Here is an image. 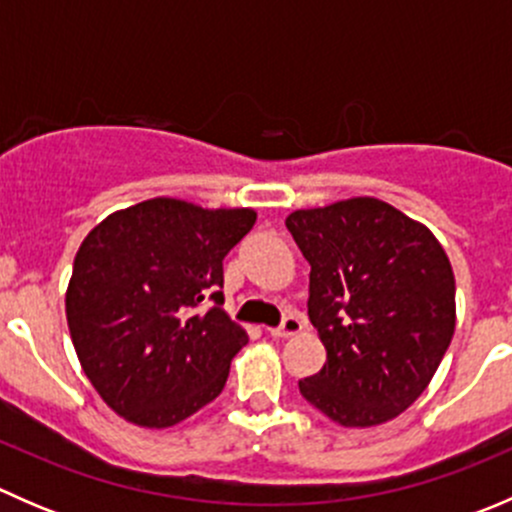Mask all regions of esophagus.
<instances>
[{"mask_svg": "<svg viewBox=\"0 0 512 512\" xmlns=\"http://www.w3.org/2000/svg\"><path fill=\"white\" fill-rule=\"evenodd\" d=\"M302 319L297 317V314H287L285 319H282V324L280 327H275V329H267V332L272 334V337H282V339H287V337H294V334H299L302 332Z\"/></svg>", "mask_w": 512, "mask_h": 512, "instance_id": "1", "label": "esophagus"}]
</instances>
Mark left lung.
<instances>
[{
  "instance_id": "left-lung-1",
  "label": "left lung",
  "mask_w": 512,
  "mask_h": 512,
  "mask_svg": "<svg viewBox=\"0 0 512 512\" xmlns=\"http://www.w3.org/2000/svg\"><path fill=\"white\" fill-rule=\"evenodd\" d=\"M309 322L327 349L299 394L347 428L391 421L423 394L456 329V280L426 225L376 198L294 210Z\"/></svg>"
}]
</instances>
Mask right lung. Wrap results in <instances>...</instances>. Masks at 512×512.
<instances>
[{
    "mask_svg": "<svg viewBox=\"0 0 512 512\" xmlns=\"http://www.w3.org/2000/svg\"><path fill=\"white\" fill-rule=\"evenodd\" d=\"M255 220L252 208L153 198L84 237L66 322L81 369L118 416L168 428L223 391L232 356L247 344L220 307L223 260Z\"/></svg>",
    "mask_w": 512,
    "mask_h": 512,
    "instance_id": "obj_1",
    "label": "right lung"
}]
</instances>
